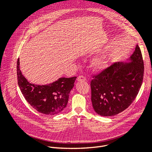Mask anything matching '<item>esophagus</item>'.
<instances>
[{
	"label": "esophagus",
	"instance_id": "esophagus-1",
	"mask_svg": "<svg viewBox=\"0 0 152 152\" xmlns=\"http://www.w3.org/2000/svg\"><path fill=\"white\" fill-rule=\"evenodd\" d=\"M77 81H82V82H85L86 80V78L84 76H79L77 78Z\"/></svg>",
	"mask_w": 152,
	"mask_h": 152
}]
</instances>
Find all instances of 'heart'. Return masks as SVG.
<instances>
[{"label": "heart", "instance_id": "b5f03b06", "mask_svg": "<svg viewBox=\"0 0 152 152\" xmlns=\"http://www.w3.org/2000/svg\"><path fill=\"white\" fill-rule=\"evenodd\" d=\"M107 62L104 58H96L92 63L93 67L97 70H102L104 69L106 66Z\"/></svg>", "mask_w": 152, "mask_h": 152}]
</instances>
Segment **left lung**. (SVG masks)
<instances>
[{
    "label": "left lung",
    "instance_id": "left-lung-1",
    "mask_svg": "<svg viewBox=\"0 0 152 152\" xmlns=\"http://www.w3.org/2000/svg\"><path fill=\"white\" fill-rule=\"evenodd\" d=\"M129 62H115L93 76L91 81L94 110L102 116H113L127 108L142 83L144 62L138 45Z\"/></svg>",
    "mask_w": 152,
    "mask_h": 152
}]
</instances>
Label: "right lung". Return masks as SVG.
<instances>
[{"instance_id": "add662e5", "label": "right lung", "mask_w": 152, "mask_h": 152, "mask_svg": "<svg viewBox=\"0 0 152 152\" xmlns=\"http://www.w3.org/2000/svg\"><path fill=\"white\" fill-rule=\"evenodd\" d=\"M19 66L18 58L17 62L18 85L26 101L39 113L50 115L60 113L67 104L76 77H61L48 85H35L27 80Z\"/></svg>"}]
</instances>
